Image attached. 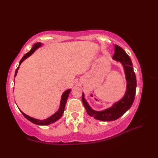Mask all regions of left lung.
<instances>
[{
  "label": "left lung",
  "instance_id": "obj_1",
  "mask_svg": "<svg viewBox=\"0 0 158 158\" xmlns=\"http://www.w3.org/2000/svg\"><path fill=\"white\" fill-rule=\"evenodd\" d=\"M113 58L122 63L125 70L127 88L123 98L119 102L114 104L113 106L109 109L102 111H96L89 106L88 102L85 101L83 94H82V102L88 115L103 122L115 120L122 116L132 105L136 94V79L133 69L132 63L131 62L129 56L122 48L115 45V53Z\"/></svg>",
  "mask_w": 158,
  "mask_h": 158
}]
</instances>
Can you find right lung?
Here are the masks:
<instances>
[{"mask_svg":"<svg viewBox=\"0 0 158 158\" xmlns=\"http://www.w3.org/2000/svg\"><path fill=\"white\" fill-rule=\"evenodd\" d=\"M41 43H35V44L34 45V46L32 47V48L31 50H30V51L27 53H26V54L23 56V58L21 59V60H20L19 66L21 64V63L23 61V60L27 58L28 57H29L31 55H32V53H34V52L35 51V50L37 49L38 48H39V47L41 46ZM18 69H19V66L18 67V68H17V69L15 70V77L16 76V74H17V73H18ZM70 92V89H67L66 91H65L63 93V94L62 96V98H61V102H60V106L59 110L55 114H53V115H52L51 117H49V118H48V119H44V120L36 119L35 118H32V117H31L28 116L27 115H26V114L23 113L22 111V110H21V112L23 114V115L24 116L26 119H27L28 120H29L30 122H31L33 123H35V124H36V125H41V126L49 125V124H50V123H52L53 122H56L57 120L59 119L60 117H62V114L64 113V110L66 100H67V98H68Z\"/></svg>","mask_w":158,"mask_h":158,"instance_id":"add662e5","label":"right lung"}]
</instances>
